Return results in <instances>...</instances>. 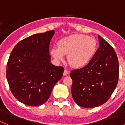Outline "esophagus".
<instances>
[{"mask_svg":"<svg viewBox=\"0 0 125 125\" xmlns=\"http://www.w3.org/2000/svg\"><path fill=\"white\" fill-rule=\"evenodd\" d=\"M68 71L66 70H64V72H63V75H67L68 74Z\"/></svg>","mask_w":125,"mask_h":125,"instance_id":"1","label":"esophagus"}]
</instances>
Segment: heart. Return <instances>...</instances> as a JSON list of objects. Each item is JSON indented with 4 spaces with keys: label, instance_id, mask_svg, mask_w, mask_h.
I'll use <instances>...</instances> for the list:
<instances>
[{
    "label": "heart",
    "instance_id": "heart-1",
    "mask_svg": "<svg viewBox=\"0 0 125 125\" xmlns=\"http://www.w3.org/2000/svg\"><path fill=\"white\" fill-rule=\"evenodd\" d=\"M54 47L51 54L58 61L64 59L68 55V62L74 68H81L89 62L95 54L97 47L96 40L84 34H74L62 39Z\"/></svg>",
    "mask_w": 125,
    "mask_h": 125
}]
</instances>
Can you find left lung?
Instances as JSON below:
<instances>
[{"instance_id":"1","label":"left lung","mask_w":125,"mask_h":125,"mask_svg":"<svg viewBox=\"0 0 125 125\" xmlns=\"http://www.w3.org/2000/svg\"><path fill=\"white\" fill-rule=\"evenodd\" d=\"M98 37L100 46L88 65L70 73L73 100L86 108L99 106L108 101L118 80L116 52L104 39Z\"/></svg>"}]
</instances>
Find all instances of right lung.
Masks as SVG:
<instances>
[{"label": "right lung", "mask_w": 125, "mask_h": 125, "mask_svg": "<svg viewBox=\"0 0 125 125\" xmlns=\"http://www.w3.org/2000/svg\"><path fill=\"white\" fill-rule=\"evenodd\" d=\"M54 31L34 34L20 41L12 50L7 66V79L17 100L32 106L48 100L64 68L51 63L50 43Z\"/></svg>", "instance_id": "add662e5"}]
</instances>
